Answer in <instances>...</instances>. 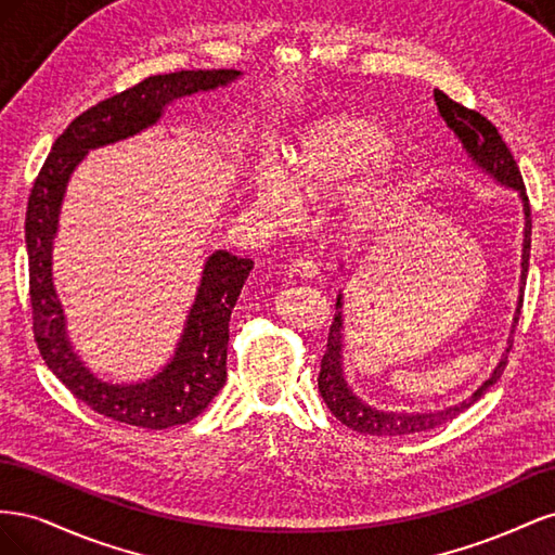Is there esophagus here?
I'll return each mask as SVG.
<instances>
[{"label":"esophagus","mask_w":555,"mask_h":555,"mask_svg":"<svg viewBox=\"0 0 555 555\" xmlns=\"http://www.w3.org/2000/svg\"><path fill=\"white\" fill-rule=\"evenodd\" d=\"M289 278L314 280L317 278V263L310 261V259H294L289 263Z\"/></svg>","instance_id":"esophagus-1"}]
</instances>
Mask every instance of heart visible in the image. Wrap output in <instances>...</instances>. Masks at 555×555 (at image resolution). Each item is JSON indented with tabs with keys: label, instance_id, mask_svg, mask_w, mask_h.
Instances as JSON below:
<instances>
[{
	"label": "heart",
	"instance_id": "obj_1",
	"mask_svg": "<svg viewBox=\"0 0 555 555\" xmlns=\"http://www.w3.org/2000/svg\"><path fill=\"white\" fill-rule=\"evenodd\" d=\"M391 147V137L377 120L365 115H328L296 133L287 150V164L263 157L251 173V194L257 206L278 220H292L304 198H326L338 192L365 166ZM400 173L391 162H377L347 192V227L363 231L373 227L398 190Z\"/></svg>",
	"mask_w": 555,
	"mask_h": 555
}]
</instances>
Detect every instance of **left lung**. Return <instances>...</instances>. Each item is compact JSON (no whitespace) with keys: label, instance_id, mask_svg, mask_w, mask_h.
Returning a JSON list of instances; mask_svg holds the SVG:
<instances>
[{"label":"left lung","instance_id":"left-lung-1","mask_svg":"<svg viewBox=\"0 0 555 555\" xmlns=\"http://www.w3.org/2000/svg\"><path fill=\"white\" fill-rule=\"evenodd\" d=\"M435 104H438L442 120L447 122V127L453 133H456L459 141L465 147V153L469 155V159L475 162V166H479L481 171L493 176L500 184H505V188L516 190L520 196V204H524V215H526L524 255H520V296H518V306H516V314H514L512 335L507 340L509 347L505 349V354H502L500 363L495 365L493 375L486 379L473 396L459 402V405L435 410V412H384V410H377L373 405H367V402H363L354 391L349 389V384L345 379V371H343V338H345L343 324H345V319H343V294H340L338 304H335L338 314H335L333 324H331L326 354L322 359V371H319L317 384H319V393H322L324 402L335 414V418L343 422L347 428L365 433V435H386V438H393V435H412V433L430 430L435 426H442V424L451 422V418H456L469 405H475V402L486 391H489V386H493L500 379V375L505 373L507 354L514 345V331L518 324V314H520V308H524L532 220H530V201L526 194V184H524V178H520L514 155L509 153L507 143L502 141L495 125L491 120H486L481 113L461 106L459 102H453V99H449L440 90H435Z\"/></svg>","mask_w":555,"mask_h":555}]
</instances>
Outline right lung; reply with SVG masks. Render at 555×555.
<instances>
[{"label": "right lung", "mask_w": 555, "mask_h": 555, "mask_svg": "<svg viewBox=\"0 0 555 555\" xmlns=\"http://www.w3.org/2000/svg\"><path fill=\"white\" fill-rule=\"evenodd\" d=\"M236 69L176 72L150 76L120 94H113L80 113L53 143L27 201L25 243L29 259L31 328L46 365L80 402L113 422L162 430L188 424L208 408L227 382L229 319L251 259L227 249L208 257L194 306L184 322L173 359L162 373L137 384H111L86 367L66 338V319L53 287L50 251L57 233V217L76 166L94 147L133 137L153 127L164 108L180 96L229 86Z\"/></svg>", "instance_id": "1"}]
</instances>
